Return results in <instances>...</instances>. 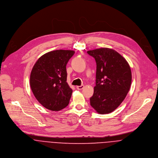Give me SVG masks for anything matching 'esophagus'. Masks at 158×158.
I'll use <instances>...</instances> for the list:
<instances>
[{"label": "esophagus", "instance_id": "1", "mask_svg": "<svg viewBox=\"0 0 158 158\" xmlns=\"http://www.w3.org/2000/svg\"><path fill=\"white\" fill-rule=\"evenodd\" d=\"M83 88H84V85H80V86H77V88L78 89H82Z\"/></svg>", "mask_w": 158, "mask_h": 158}]
</instances>
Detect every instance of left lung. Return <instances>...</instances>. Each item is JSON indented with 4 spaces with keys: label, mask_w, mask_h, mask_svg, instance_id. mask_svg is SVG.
<instances>
[{
    "label": "left lung",
    "mask_w": 158,
    "mask_h": 158,
    "mask_svg": "<svg viewBox=\"0 0 158 158\" xmlns=\"http://www.w3.org/2000/svg\"><path fill=\"white\" fill-rule=\"evenodd\" d=\"M97 63L96 86L91 106L99 114H108L124 100L131 84V71L126 59L108 48L89 50Z\"/></svg>",
    "instance_id": "obj_1"
}]
</instances>
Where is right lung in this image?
<instances>
[{"mask_svg":"<svg viewBox=\"0 0 158 158\" xmlns=\"http://www.w3.org/2000/svg\"><path fill=\"white\" fill-rule=\"evenodd\" d=\"M74 53L73 50H66L49 52L38 59L31 70V91L48 110L59 111L69 103L73 91L67 82L66 65Z\"/></svg>","mask_w":158,"mask_h":158,"instance_id":"1","label":"right lung"}]
</instances>
